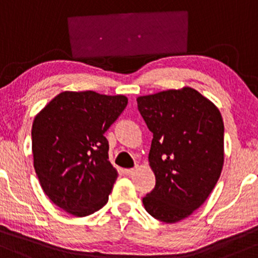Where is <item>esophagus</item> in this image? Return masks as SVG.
I'll return each instance as SVG.
<instances>
[{"mask_svg":"<svg viewBox=\"0 0 258 258\" xmlns=\"http://www.w3.org/2000/svg\"><path fill=\"white\" fill-rule=\"evenodd\" d=\"M135 172H137V168H129V169L124 170V173H125L126 175H133Z\"/></svg>","mask_w":258,"mask_h":258,"instance_id":"34e87169","label":"esophagus"}]
</instances>
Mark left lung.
<instances>
[{
    "mask_svg": "<svg viewBox=\"0 0 258 258\" xmlns=\"http://www.w3.org/2000/svg\"><path fill=\"white\" fill-rule=\"evenodd\" d=\"M153 134L149 153L156 176L143 199L153 218L176 223L201 206L218 181L224 162V124L219 109L185 86L137 98Z\"/></svg>",
    "mask_w": 258,
    "mask_h": 258,
    "instance_id": "obj_1",
    "label": "left lung"
}]
</instances>
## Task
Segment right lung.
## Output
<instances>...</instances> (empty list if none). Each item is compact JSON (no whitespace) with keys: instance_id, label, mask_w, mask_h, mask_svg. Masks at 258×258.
<instances>
[{"instance_id":"right-lung-1","label":"right lung","mask_w":258,"mask_h":258,"mask_svg":"<svg viewBox=\"0 0 258 258\" xmlns=\"http://www.w3.org/2000/svg\"><path fill=\"white\" fill-rule=\"evenodd\" d=\"M126 105L123 95L64 91L36 114L34 168L43 192L66 212L85 217L108 201L118 173L108 161L105 133Z\"/></svg>"}]
</instances>
